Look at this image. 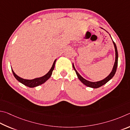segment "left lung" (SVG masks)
Segmentation results:
<instances>
[{
  "label": "left lung",
  "mask_w": 130,
  "mask_h": 130,
  "mask_svg": "<svg viewBox=\"0 0 130 130\" xmlns=\"http://www.w3.org/2000/svg\"><path fill=\"white\" fill-rule=\"evenodd\" d=\"M103 29V28H102ZM105 30V29H104ZM106 31V30H105ZM107 32L108 34V32L107 31H106ZM110 35V34H109ZM110 37L111 38V39L112 40V39L111 38V35H110ZM112 43L113 44V45H114V48H115V63L114 64H113V66L112 68V70L111 72H110V74L108 75L106 77V78H104L103 80L98 81V82H90L88 81L87 80H86L85 78H83L82 76L80 74H79L78 71H76V70L75 69V67L74 66V63H72V66H73V68L75 71L76 72V74L78 76V79L80 80V81L82 83H83L84 85H86L87 87H89L91 88H99L100 87H101L104 85H105L106 83H107L108 82L111 80V79L113 78V76H114V75L116 72V71H117V66H118V50H117V45H116L115 43H114V42L112 40Z\"/></svg>",
  "instance_id": "left-lung-1"
}]
</instances>
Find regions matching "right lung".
Here are the masks:
<instances>
[{"mask_svg":"<svg viewBox=\"0 0 130 130\" xmlns=\"http://www.w3.org/2000/svg\"><path fill=\"white\" fill-rule=\"evenodd\" d=\"M56 61V59H55V61H54L53 64H52L51 69L50 70V71L48 72L45 75L43 76L42 77H40V78H37L33 79H25L20 78V77L18 76L15 73L14 71H13L12 68H11V69H12V71L13 74V76H15V78L17 80L19 81L20 83H22L23 85L27 86V87H30V88H33V87H37L38 86L42 85V84L45 83V82H46L48 79L51 77V75L52 74V71H53V70L54 69L55 64Z\"/></svg>","mask_w":130,"mask_h":130,"instance_id":"add662e5","label":"right lung"}]
</instances>
